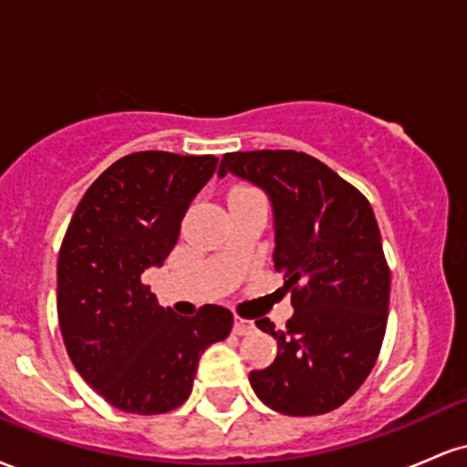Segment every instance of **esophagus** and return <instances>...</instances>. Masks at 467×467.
Listing matches in <instances>:
<instances>
[{"mask_svg":"<svg viewBox=\"0 0 467 467\" xmlns=\"http://www.w3.org/2000/svg\"><path fill=\"white\" fill-rule=\"evenodd\" d=\"M233 331L237 336H248V334H252V331H254V325L250 323V320H244V318H234V327H233Z\"/></svg>","mask_w":467,"mask_h":467,"instance_id":"obj_1","label":"esophagus"}]
</instances>
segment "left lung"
<instances>
[{"label":"left lung","instance_id":"left-lung-1","mask_svg":"<svg viewBox=\"0 0 467 467\" xmlns=\"http://www.w3.org/2000/svg\"><path fill=\"white\" fill-rule=\"evenodd\" d=\"M265 191L275 215V267L292 292L278 353L252 371L256 398L283 415H323L371 373L389 318L390 272L371 203L329 166L301 151H234L219 164Z\"/></svg>","mask_w":467,"mask_h":467}]
</instances>
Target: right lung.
<instances>
[{
    "label": "right lung",
    "mask_w": 467,
    "mask_h": 467,
    "mask_svg": "<svg viewBox=\"0 0 467 467\" xmlns=\"http://www.w3.org/2000/svg\"><path fill=\"white\" fill-rule=\"evenodd\" d=\"M215 169V155H125L74 211L57 264L58 327L80 378L114 409H178L203 349L233 329L226 307L203 305L186 318L160 307L140 281L178 244L182 219Z\"/></svg>",
    "instance_id": "1"
}]
</instances>
